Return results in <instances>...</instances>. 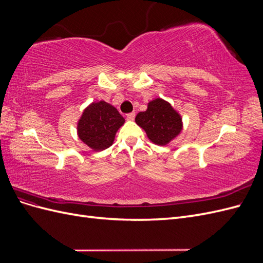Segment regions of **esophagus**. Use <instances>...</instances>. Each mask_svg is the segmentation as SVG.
Wrapping results in <instances>:
<instances>
[{
	"instance_id": "obj_1",
	"label": "esophagus",
	"mask_w": 263,
	"mask_h": 263,
	"mask_svg": "<svg viewBox=\"0 0 263 263\" xmlns=\"http://www.w3.org/2000/svg\"><path fill=\"white\" fill-rule=\"evenodd\" d=\"M135 116H136V114H135L134 112H132V113H129V114H127V115H126V118L128 119V121H133V119L135 118Z\"/></svg>"
}]
</instances>
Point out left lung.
Returning <instances> with one entry per match:
<instances>
[{"mask_svg":"<svg viewBox=\"0 0 263 263\" xmlns=\"http://www.w3.org/2000/svg\"><path fill=\"white\" fill-rule=\"evenodd\" d=\"M136 123L145 129L154 144L161 146L177 137L182 129L180 115L161 99L151 101L147 110L137 114Z\"/></svg>","mask_w":263,"mask_h":263,"instance_id":"1","label":"left lung"}]
</instances>
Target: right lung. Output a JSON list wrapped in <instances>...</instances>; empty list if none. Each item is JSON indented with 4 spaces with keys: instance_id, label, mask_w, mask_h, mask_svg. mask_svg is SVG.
Wrapping results in <instances>:
<instances>
[{
    "instance_id": "obj_1",
    "label": "right lung",
    "mask_w": 263,
    "mask_h": 263,
    "mask_svg": "<svg viewBox=\"0 0 263 263\" xmlns=\"http://www.w3.org/2000/svg\"><path fill=\"white\" fill-rule=\"evenodd\" d=\"M125 123L118 110L101 101L87 107L78 124L80 139L94 150H104L113 144L117 129Z\"/></svg>"
}]
</instances>
